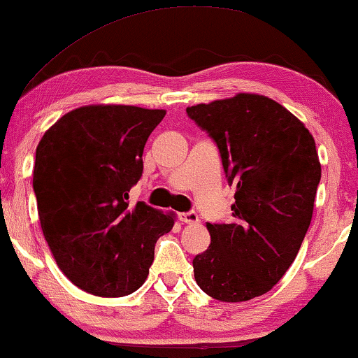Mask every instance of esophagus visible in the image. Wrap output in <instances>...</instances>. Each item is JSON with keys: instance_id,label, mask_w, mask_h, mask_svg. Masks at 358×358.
<instances>
[{"instance_id": "1", "label": "esophagus", "mask_w": 358, "mask_h": 358, "mask_svg": "<svg viewBox=\"0 0 358 358\" xmlns=\"http://www.w3.org/2000/svg\"><path fill=\"white\" fill-rule=\"evenodd\" d=\"M179 220H180V222H182V223L195 224V223H199V215L195 213V212H192V210H190V212L179 213Z\"/></svg>"}]
</instances>
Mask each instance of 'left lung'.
<instances>
[{
  "mask_svg": "<svg viewBox=\"0 0 358 358\" xmlns=\"http://www.w3.org/2000/svg\"><path fill=\"white\" fill-rule=\"evenodd\" d=\"M185 112L217 143L236 185L233 222L207 223L212 243L194 257L195 282L215 300H252L288 271L311 223L321 180L315 138L266 96L239 92Z\"/></svg>",
  "mask_w": 358,
  "mask_h": 358,
  "instance_id": "left-lung-1",
  "label": "left lung"
}]
</instances>
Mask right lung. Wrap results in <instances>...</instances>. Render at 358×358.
<instances>
[{"instance_id": "add662e5", "label": "right lung", "mask_w": 358, "mask_h": 358, "mask_svg": "<svg viewBox=\"0 0 358 358\" xmlns=\"http://www.w3.org/2000/svg\"><path fill=\"white\" fill-rule=\"evenodd\" d=\"M166 110L85 106L57 120L36 150L34 192L41 227L62 272L97 296L143 285L155 244L174 217L129 205L143 173V148Z\"/></svg>"}]
</instances>
